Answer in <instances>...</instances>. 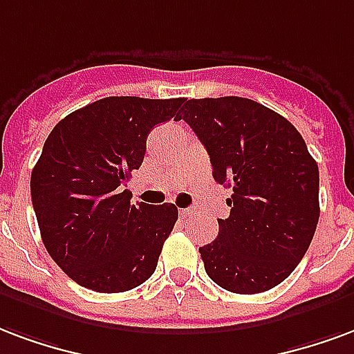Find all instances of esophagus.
<instances>
[{"label": "esophagus", "instance_id": "obj_1", "mask_svg": "<svg viewBox=\"0 0 354 354\" xmlns=\"http://www.w3.org/2000/svg\"><path fill=\"white\" fill-rule=\"evenodd\" d=\"M198 215V211L194 207H187V209H180V216L183 218H192V216Z\"/></svg>", "mask_w": 354, "mask_h": 354}]
</instances>
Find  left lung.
I'll list each match as a JSON object with an SVG mask.
<instances>
[{"label": "left lung", "instance_id": "1", "mask_svg": "<svg viewBox=\"0 0 354 354\" xmlns=\"http://www.w3.org/2000/svg\"><path fill=\"white\" fill-rule=\"evenodd\" d=\"M177 120L194 130L218 185L232 187L230 216L200 247L205 272L236 294L270 290L294 272L319 223V166L279 113L247 97L183 100Z\"/></svg>", "mask_w": 354, "mask_h": 354}]
</instances>
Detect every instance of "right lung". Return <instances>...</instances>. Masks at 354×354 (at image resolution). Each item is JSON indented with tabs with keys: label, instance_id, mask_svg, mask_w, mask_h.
I'll return each mask as SVG.
<instances>
[{
	"label": "right lung",
	"instance_id": "1",
	"mask_svg": "<svg viewBox=\"0 0 354 354\" xmlns=\"http://www.w3.org/2000/svg\"><path fill=\"white\" fill-rule=\"evenodd\" d=\"M183 97L113 95L54 126L32 171V203L46 251L95 292L131 290L151 277L179 211L131 205L126 187L143 164L147 136L177 117Z\"/></svg>",
	"mask_w": 354,
	"mask_h": 354
}]
</instances>
